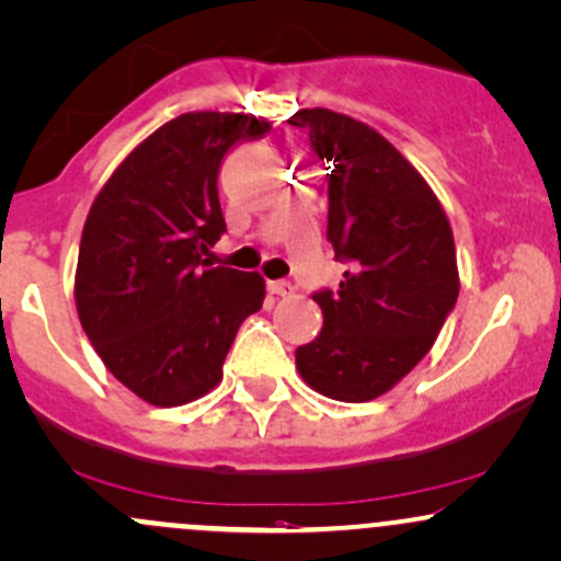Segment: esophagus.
Instances as JSON below:
<instances>
[{
	"label": "esophagus",
	"mask_w": 561,
	"mask_h": 561,
	"mask_svg": "<svg viewBox=\"0 0 561 561\" xmlns=\"http://www.w3.org/2000/svg\"><path fill=\"white\" fill-rule=\"evenodd\" d=\"M293 282H287V279H271L268 282V293L271 295H279V298H287V295H293Z\"/></svg>",
	"instance_id": "1"
}]
</instances>
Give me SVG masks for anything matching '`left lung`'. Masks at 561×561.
Segmentation results:
<instances>
[{"instance_id":"8db88e82","label":"left lung","mask_w":561,"mask_h":561,"mask_svg":"<svg viewBox=\"0 0 561 561\" xmlns=\"http://www.w3.org/2000/svg\"><path fill=\"white\" fill-rule=\"evenodd\" d=\"M290 125L328 159V239L348 263L335 293H313L324 328L295 351V365L324 397L370 402L428 354L455 309L450 220L421 172L365 122L300 108Z\"/></svg>"}]
</instances>
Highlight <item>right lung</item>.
Masks as SVG:
<instances>
[{
	"label": "right lung",
	"instance_id": "obj_1",
	"mask_svg": "<svg viewBox=\"0 0 561 561\" xmlns=\"http://www.w3.org/2000/svg\"><path fill=\"white\" fill-rule=\"evenodd\" d=\"M250 114L191 111L127 153L92 202L79 242V322L135 397L178 408L215 389L239 324L261 311L257 271L207 268L226 231L220 162L266 135Z\"/></svg>",
	"mask_w": 561,
	"mask_h": 561
}]
</instances>
